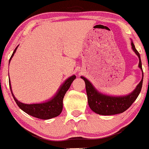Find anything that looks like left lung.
Segmentation results:
<instances>
[{
	"mask_svg": "<svg viewBox=\"0 0 149 149\" xmlns=\"http://www.w3.org/2000/svg\"><path fill=\"white\" fill-rule=\"evenodd\" d=\"M132 47L139 59V67L142 71V79L134 91L130 94L124 96H109L104 95L99 93L87 78L81 76V78L84 80L86 83V93H87L89 107L95 113L101 115H113V114L122 113L132 105L141 92L143 78L141 57L132 42Z\"/></svg>",
	"mask_w": 149,
	"mask_h": 149,
	"instance_id": "8db88e82",
	"label": "left lung"
}]
</instances>
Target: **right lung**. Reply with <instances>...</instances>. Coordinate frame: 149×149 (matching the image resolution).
Wrapping results in <instances>:
<instances>
[{
    "mask_svg": "<svg viewBox=\"0 0 149 149\" xmlns=\"http://www.w3.org/2000/svg\"><path fill=\"white\" fill-rule=\"evenodd\" d=\"M17 46L15 49L13 53L12 56L9 60V63L10 61L11 58L13 56L14 54L15 53L16 50H17ZM76 76H71L65 81V82L62 84V86L58 89V92L56 94L52 97V99L49 100V101L45 102H42V103H34V104H24L22 102H19L15 98L14 96L13 93L12 92V89H11L10 86V81L9 82L10 88L11 93L13 97V98L17 103L18 107L22 110H23L24 112L29 115L32 116V117H37V118L42 119V120H49V119L53 118V117H57L61 114L62 109H63V99L64 97L65 94H66V91L69 89L70 86H71L72 82L74 81L76 78Z\"/></svg>",
    "mask_w": 149,
    "mask_h": 149,
    "instance_id": "1",
    "label": "right lung"
}]
</instances>
